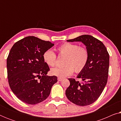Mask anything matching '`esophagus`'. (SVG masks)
<instances>
[{
  "label": "esophagus",
  "mask_w": 121,
  "mask_h": 121,
  "mask_svg": "<svg viewBox=\"0 0 121 121\" xmlns=\"http://www.w3.org/2000/svg\"><path fill=\"white\" fill-rule=\"evenodd\" d=\"M63 80V78H58V80L59 81V82H61V81H62Z\"/></svg>",
  "instance_id": "1"
}]
</instances>
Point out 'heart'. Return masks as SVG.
I'll return each mask as SVG.
<instances>
[{
  "instance_id": "heart-1",
  "label": "heart",
  "mask_w": 121,
  "mask_h": 121,
  "mask_svg": "<svg viewBox=\"0 0 121 121\" xmlns=\"http://www.w3.org/2000/svg\"><path fill=\"white\" fill-rule=\"evenodd\" d=\"M59 55L65 56L64 60L65 65L51 69L52 75L63 78L73 73H80L85 68L89 60V54L87 49L82 46L72 43H64L57 48ZM44 62L50 67H53L57 62V56L51 49H48L43 54Z\"/></svg>"
}]
</instances>
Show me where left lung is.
I'll use <instances>...</instances> for the list:
<instances>
[{"mask_svg": "<svg viewBox=\"0 0 121 121\" xmlns=\"http://www.w3.org/2000/svg\"><path fill=\"white\" fill-rule=\"evenodd\" d=\"M67 41L82 42L88 51L89 57L85 68L77 76L84 82L80 84L75 79H68L70 85L65 91V95L75 105H91L99 98L107 84L109 54L103 43L91 35H84Z\"/></svg>", "mask_w": 121, "mask_h": 121, "instance_id": "8db88e82", "label": "left lung"}]
</instances>
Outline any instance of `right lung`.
<instances>
[{
	"mask_svg": "<svg viewBox=\"0 0 121 121\" xmlns=\"http://www.w3.org/2000/svg\"><path fill=\"white\" fill-rule=\"evenodd\" d=\"M54 45L35 36H28L15 43L7 61L8 79L10 89L22 102L35 105L48 97L57 82L56 76H47L48 65L43 54Z\"/></svg>",
	"mask_w": 121,
	"mask_h": 121,
	"instance_id": "add662e5",
	"label": "right lung"
}]
</instances>
